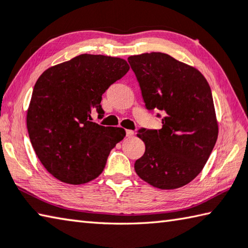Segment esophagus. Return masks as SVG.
<instances>
[{
    "mask_svg": "<svg viewBox=\"0 0 248 248\" xmlns=\"http://www.w3.org/2000/svg\"><path fill=\"white\" fill-rule=\"evenodd\" d=\"M125 134H127L128 138H131L134 136V132L132 131V130H127V131H125Z\"/></svg>",
    "mask_w": 248,
    "mask_h": 248,
    "instance_id": "obj_1",
    "label": "esophagus"
}]
</instances>
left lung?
<instances>
[{"label":"left lung","mask_w":248,"mask_h":248,"mask_svg":"<svg viewBox=\"0 0 248 248\" xmlns=\"http://www.w3.org/2000/svg\"><path fill=\"white\" fill-rule=\"evenodd\" d=\"M128 62L146 108L163 112V128L139 130L145 152L134 170L161 190L186 186L204 168L218 138L209 84L201 71L165 53L133 55Z\"/></svg>","instance_id":"obj_1"}]
</instances>
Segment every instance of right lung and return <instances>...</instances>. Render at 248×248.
I'll return each instance as SVG.
<instances>
[{
	"label": "right lung",
	"mask_w": 248,
	"mask_h": 248,
	"mask_svg": "<svg viewBox=\"0 0 248 248\" xmlns=\"http://www.w3.org/2000/svg\"><path fill=\"white\" fill-rule=\"evenodd\" d=\"M129 69L123 58L81 54L40 76L27 111V129L35 154L53 177L83 184L103 172L125 131L93 123L91 114L96 110L103 117V93Z\"/></svg>",
	"instance_id": "obj_1"
}]
</instances>
